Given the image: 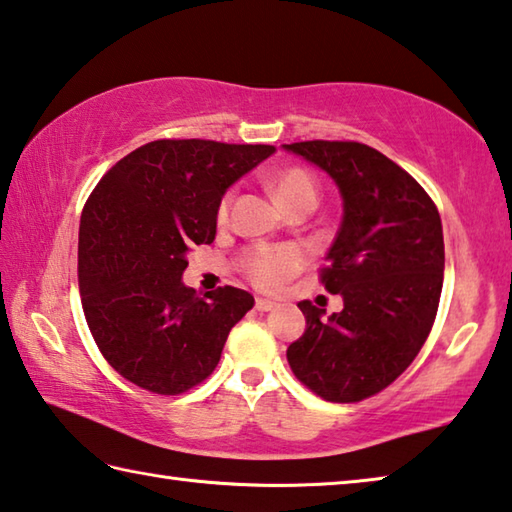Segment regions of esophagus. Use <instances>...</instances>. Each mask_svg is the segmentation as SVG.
<instances>
[{"mask_svg":"<svg viewBox=\"0 0 512 512\" xmlns=\"http://www.w3.org/2000/svg\"><path fill=\"white\" fill-rule=\"evenodd\" d=\"M274 308H276V301H272V299H263V297H258V299H256V310L267 312V310H274Z\"/></svg>","mask_w":512,"mask_h":512,"instance_id":"34e87169","label":"esophagus"}]
</instances>
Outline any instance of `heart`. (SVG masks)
Instances as JSON below:
<instances>
[{"label": "heart", "mask_w": 512, "mask_h": 512, "mask_svg": "<svg viewBox=\"0 0 512 512\" xmlns=\"http://www.w3.org/2000/svg\"><path fill=\"white\" fill-rule=\"evenodd\" d=\"M270 186L276 195V200L285 211L292 209L301 202L317 204V184L306 168L292 166L283 168L270 179ZM231 206V193H227L220 200L218 218L224 220ZM303 263H306V254L294 245H261L251 247L245 256H242V270H245L247 279L258 285L261 290H276L297 274Z\"/></svg>", "instance_id": "obj_1"}]
</instances>
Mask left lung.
<instances>
[{
    "label": "left lung",
    "instance_id": "1",
    "mask_svg": "<svg viewBox=\"0 0 512 512\" xmlns=\"http://www.w3.org/2000/svg\"><path fill=\"white\" fill-rule=\"evenodd\" d=\"M297 152L335 179L344 218L319 281L342 294L333 312L301 301L306 333L288 348L301 384L328 402L375 396L416 360L434 326L445 245L432 197L407 170L366 143L299 141Z\"/></svg>",
    "mask_w": 512,
    "mask_h": 512
}]
</instances>
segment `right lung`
Here are the masks:
<instances>
[{"label": "right lung", "mask_w": 512, "mask_h": 512, "mask_svg": "<svg viewBox=\"0 0 512 512\" xmlns=\"http://www.w3.org/2000/svg\"><path fill=\"white\" fill-rule=\"evenodd\" d=\"M274 146L157 139L107 170L87 197L78 231L83 312L107 364L159 396L204 382L229 330L254 308L224 285L186 288V251L211 245L227 188Z\"/></svg>", "instance_id": "right-lung-1"}]
</instances>
